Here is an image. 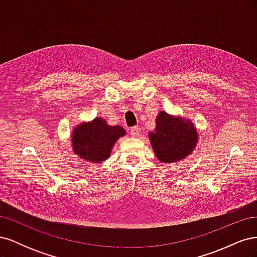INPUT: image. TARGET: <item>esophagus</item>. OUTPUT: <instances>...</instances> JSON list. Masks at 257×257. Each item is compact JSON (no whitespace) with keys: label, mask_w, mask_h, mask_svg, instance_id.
Listing matches in <instances>:
<instances>
[{"label":"esophagus","mask_w":257,"mask_h":257,"mask_svg":"<svg viewBox=\"0 0 257 257\" xmlns=\"http://www.w3.org/2000/svg\"><path fill=\"white\" fill-rule=\"evenodd\" d=\"M141 127L139 126H133L131 128V135L133 137H138L139 135H141Z\"/></svg>","instance_id":"1"}]
</instances>
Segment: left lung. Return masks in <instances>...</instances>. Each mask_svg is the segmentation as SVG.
I'll return each instance as SVG.
<instances>
[{
	"instance_id": "8db88e82",
	"label": "left lung",
	"mask_w": 257,
	"mask_h": 257,
	"mask_svg": "<svg viewBox=\"0 0 257 257\" xmlns=\"http://www.w3.org/2000/svg\"><path fill=\"white\" fill-rule=\"evenodd\" d=\"M149 141L160 162L178 163L195 149L198 133L190 119L160 111L155 118L154 131L149 132Z\"/></svg>"
}]
</instances>
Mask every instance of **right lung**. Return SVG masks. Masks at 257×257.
I'll use <instances>...</instances> for the list:
<instances>
[{
    "mask_svg": "<svg viewBox=\"0 0 257 257\" xmlns=\"http://www.w3.org/2000/svg\"><path fill=\"white\" fill-rule=\"evenodd\" d=\"M126 132L120 125H108L105 119L96 116L74 127L72 134L73 151L84 161L99 164L109 159L114 144Z\"/></svg>",
    "mask_w": 257,
    "mask_h": 257,
    "instance_id": "1",
    "label": "right lung"
}]
</instances>
